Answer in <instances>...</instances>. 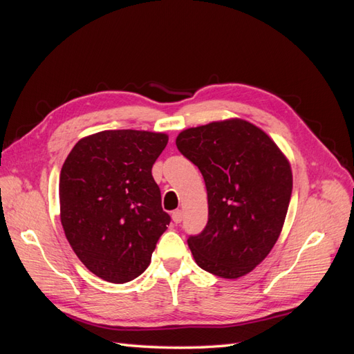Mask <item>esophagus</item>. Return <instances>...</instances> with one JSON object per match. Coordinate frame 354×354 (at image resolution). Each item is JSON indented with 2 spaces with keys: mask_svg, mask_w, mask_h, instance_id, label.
<instances>
[{
  "mask_svg": "<svg viewBox=\"0 0 354 354\" xmlns=\"http://www.w3.org/2000/svg\"><path fill=\"white\" fill-rule=\"evenodd\" d=\"M171 221L175 222V223H181V221H183V212H181V209H176V212L171 213Z\"/></svg>",
  "mask_w": 354,
  "mask_h": 354,
  "instance_id": "34e87169",
  "label": "esophagus"
}]
</instances>
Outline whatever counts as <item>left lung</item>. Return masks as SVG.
Listing matches in <instances>:
<instances>
[{
    "label": "left lung",
    "instance_id": "1",
    "mask_svg": "<svg viewBox=\"0 0 354 354\" xmlns=\"http://www.w3.org/2000/svg\"><path fill=\"white\" fill-rule=\"evenodd\" d=\"M176 146L207 187L208 223L187 240L194 261L228 280L250 274L281 234L292 194L288 156L243 118L189 127L178 133Z\"/></svg>",
    "mask_w": 354,
    "mask_h": 354
}]
</instances>
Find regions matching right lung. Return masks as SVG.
I'll return each mask as SVG.
<instances>
[{"label": "right lung", "mask_w": 354, "mask_h": 354, "mask_svg": "<svg viewBox=\"0 0 354 354\" xmlns=\"http://www.w3.org/2000/svg\"><path fill=\"white\" fill-rule=\"evenodd\" d=\"M169 135L102 131L80 138L59 178L61 222L79 260L102 280L127 283L150 265L170 216L152 165Z\"/></svg>", "instance_id": "obj_1"}]
</instances>
